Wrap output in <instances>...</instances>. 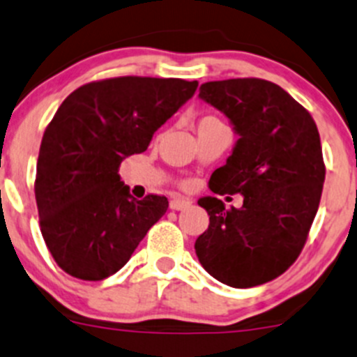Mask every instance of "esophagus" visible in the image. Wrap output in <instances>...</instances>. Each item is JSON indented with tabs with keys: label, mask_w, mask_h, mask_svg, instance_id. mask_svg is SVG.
Here are the masks:
<instances>
[{
	"label": "esophagus",
	"mask_w": 357,
	"mask_h": 357,
	"mask_svg": "<svg viewBox=\"0 0 357 357\" xmlns=\"http://www.w3.org/2000/svg\"><path fill=\"white\" fill-rule=\"evenodd\" d=\"M171 209L172 211H181V209H186V207L192 206V200L188 199H183V197H174V199L171 200Z\"/></svg>",
	"instance_id": "esophagus-1"
}]
</instances>
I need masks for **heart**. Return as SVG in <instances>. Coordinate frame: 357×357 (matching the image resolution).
Listing matches in <instances>:
<instances>
[{
	"mask_svg": "<svg viewBox=\"0 0 357 357\" xmlns=\"http://www.w3.org/2000/svg\"><path fill=\"white\" fill-rule=\"evenodd\" d=\"M213 120H218L216 116H206V119H202L200 122H213Z\"/></svg>",
	"mask_w": 357,
	"mask_h": 357,
	"instance_id": "obj_1",
	"label": "heart"
}]
</instances>
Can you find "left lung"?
Returning a JSON list of instances; mask_svg holds the SVG:
<instances>
[{
  "mask_svg": "<svg viewBox=\"0 0 357 357\" xmlns=\"http://www.w3.org/2000/svg\"><path fill=\"white\" fill-rule=\"evenodd\" d=\"M199 98L238 134L227 164L211 176V192L242 193L244 202L227 209L218 197L199 200L209 227L195 241L197 256L223 284H265L298 258L319 207L326 167L317 126L284 89L261 78L202 83Z\"/></svg>",
  "mask_w": 357,
  "mask_h": 357,
  "instance_id": "1",
  "label": "left lung"
}]
</instances>
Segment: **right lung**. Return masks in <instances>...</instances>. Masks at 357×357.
Wrapping results in <instances>:
<instances>
[{"label":"right lung","instance_id":"obj_1","mask_svg":"<svg viewBox=\"0 0 357 357\" xmlns=\"http://www.w3.org/2000/svg\"><path fill=\"white\" fill-rule=\"evenodd\" d=\"M197 82L119 76L78 86L45 129L34 179L41 235L66 274L102 281L130 259L169 207L167 197L136 200L120 164L146 151L193 94Z\"/></svg>","mask_w":357,"mask_h":357}]
</instances>
